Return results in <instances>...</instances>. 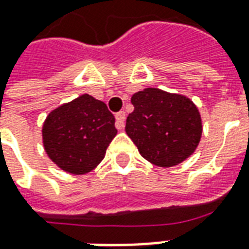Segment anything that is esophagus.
Here are the masks:
<instances>
[{
  "label": "esophagus",
  "mask_w": 249,
  "mask_h": 249,
  "mask_svg": "<svg viewBox=\"0 0 249 249\" xmlns=\"http://www.w3.org/2000/svg\"><path fill=\"white\" fill-rule=\"evenodd\" d=\"M125 119H126V115H125L124 110H120V112L116 113V128L119 130H121L124 128Z\"/></svg>",
  "instance_id": "1"
}]
</instances>
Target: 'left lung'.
Instances as JSON below:
<instances>
[{
    "instance_id": "8db88e82",
    "label": "left lung",
    "mask_w": 249,
    "mask_h": 249,
    "mask_svg": "<svg viewBox=\"0 0 249 249\" xmlns=\"http://www.w3.org/2000/svg\"><path fill=\"white\" fill-rule=\"evenodd\" d=\"M125 130L153 165L176 166L195 152L202 137L199 110L189 97L158 88L134 93Z\"/></svg>"
}]
</instances>
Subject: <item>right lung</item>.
Returning <instances> with one entry per match:
<instances>
[{
  "label": "right lung",
  "instance_id": "add662e5",
  "mask_svg": "<svg viewBox=\"0 0 249 249\" xmlns=\"http://www.w3.org/2000/svg\"><path fill=\"white\" fill-rule=\"evenodd\" d=\"M117 133L106 103L89 95L51 110L42 128L47 156L62 170L87 174L103 161Z\"/></svg>",
  "mask_w": 249,
  "mask_h": 249
}]
</instances>
